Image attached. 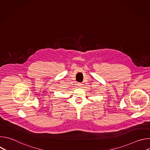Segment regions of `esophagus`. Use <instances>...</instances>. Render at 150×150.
Wrapping results in <instances>:
<instances>
[{
	"label": "esophagus",
	"mask_w": 150,
	"mask_h": 150,
	"mask_svg": "<svg viewBox=\"0 0 150 150\" xmlns=\"http://www.w3.org/2000/svg\"><path fill=\"white\" fill-rule=\"evenodd\" d=\"M77 85H78V87L81 88V87H82V83H78Z\"/></svg>",
	"instance_id": "34e87169"
}]
</instances>
